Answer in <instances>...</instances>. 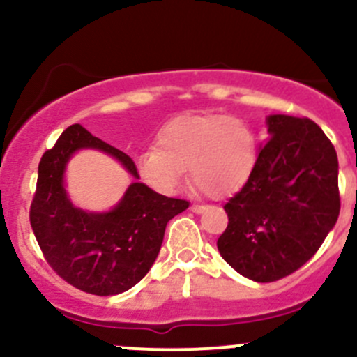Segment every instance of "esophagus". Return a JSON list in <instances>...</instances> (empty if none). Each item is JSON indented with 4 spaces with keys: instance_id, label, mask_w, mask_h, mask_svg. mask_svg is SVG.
Wrapping results in <instances>:
<instances>
[{
    "instance_id": "obj_1",
    "label": "esophagus",
    "mask_w": 357,
    "mask_h": 357,
    "mask_svg": "<svg viewBox=\"0 0 357 357\" xmlns=\"http://www.w3.org/2000/svg\"><path fill=\"white\" fill-rule=\"evenodd\" d=\"M205 208H207V205H200V204H192V205H190V211L195 212V214H200V212H204Z\"/></svg>"
}]
</instances>
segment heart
Segmentation results:
<instances>
[{"label": "heart", "mask_w": 357, "mask_h": 357, "mask_svg": "<svg viewBox=\"0 0 357 357\" xmlns=\"http://www.w3.org/2000/svg\"><path fill=\"white\" fill-rule=\"evenodd\" d=\"M257 160V138L238 117L221 114L183 115L158 131L155 150L136 158L143 183L172 195L188 171L193 188L214 199L242 190Z\"/></svg>", "instance_id": "heart-1"}]
</instances>
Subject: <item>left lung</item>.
<instances>
[{"label": "left lung", "mask_w": 357, "mask_h": 357, "mask_svg": "<svg viewBox=\"0 0 357 357\" xmlns=\"http://www.w3.org/2000/svg\"><path fill=\"white\" fill-rule=\"evenodd\" d=\"M268 132L245 186L226 202L228 226L218 240L222 259L259 283L302 268L340 212L337 152L321 128L269 115Z\"/></svg>", "instance_id": "1"}]
</instances>
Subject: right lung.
<instances>
[{
    "label": "right lung",
    "mask_w": 357,
    "mask_h": 357,
    "mask_svg": "<svg viewBox=\"0 0 357 357\" xmlns=\"http://www.w3.org/2000/svg\"><path fill=\"white\" fill-rule=\"evenodd\" d=\"M79 149L109 153L139 179L131 157L93 136L81 124H72L53 149L43 153L29 219L46 262L60 278L86 294L117 295L135 287L150 271L165 226L190 204L158 195L135 181L110 212L93 214L75 208L63 188V171Z\"/></svg>",
    "instance_id": "add662e5"
}]
</instances>
